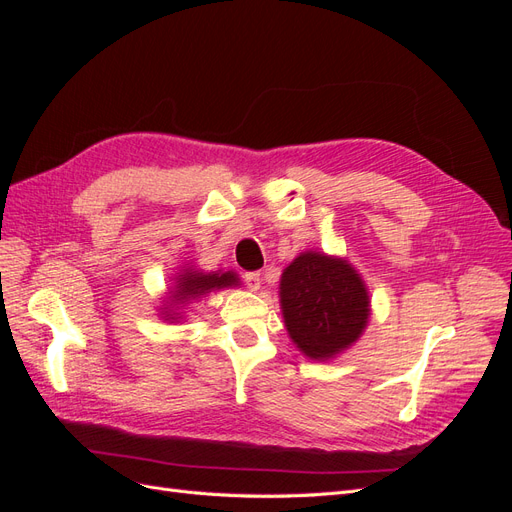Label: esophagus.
<instances>
[{"label": "esophagus", "mask_w": 512, "mask_h": 512, "mask_svg": "<svg viewBox=\"0 0 512 512\" xmlns=\"http://www.w3.org/2000/svg\"><path fill=\"white\" fill-rule=\"evenodd\" d=\"M243 280H245V286L250 288V290H260V286H262V277H260V273H258V271L245 273V275H243Z\"/></svg>", "instance_id": "obj_1"}]
</instances>
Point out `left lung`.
<instances>
[{
  "instance_id": "obj_1",
  "label": "left lung",
  "mask_w": 512,
  "mask_h": 512,
  "mask_svg": "<svg viewBox=\"0 0 512 512\" xmlns=\"http://www.w3.org/2000/svg\"><path fill=\"white\" fill-rule=\"evenodd\" d=\"M280 309L297 350L309 361H331L365 333L371 299L350 260L307 250L282 271Z\"/></svg>"
}]
</instances>
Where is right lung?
Returning <instances> with one entry per match:
<instances>
[{
  "mask_svg": "<svg viewBox=\"0 0 512 512\" xmlns=\"http://www.w3.org/2000/svg\"><path fill=\"white\" fill-rule=\"evenodd\" d=\"M237 286H241V280L235 271H203L188 262L170 277V288L158 307V316L168 324L181 322L185 320V305L207 297L209 292Z\"/></svg>",
  "mask_w": 512,
  "mask_h": 512,
  "instance_id": "obj_1",
  "label": "right lung"
}]
</instances>
